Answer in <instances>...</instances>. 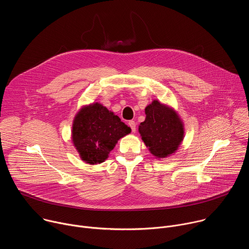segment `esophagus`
<instances>
[{"instance_id": "esophagus-1", "label": "esophagus", "mask_w": 249, "mask_h": 249, "mask_svg": "<svg viewBox=\"0 0 249 249\" xmlns=\"http://www.w3.org/2000/svg\"><path fill=\"white\" fill-rule=\"evenodd\" d=\"M128 125L130 126V128L132 129V132H136V122L135 121H133V120H131V121H129L128 122Z\"/></svg>"}]
</instances>
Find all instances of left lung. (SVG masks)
I'll list each match as a JSON object with an SVG mask.
<instances>
[{
  "label": "left lung",
  "instance_id": "left-lung-1",
  "mask_svg": "<svg viewBox=\"0 0 249 249\" xmlns=\"http://www.w3.org/2000/svg\"><path fill=\"white\" fill-rule=\"evenodd\" d=\"M145 120L139 132L149 151L157 158L167 157L177 150L184 138V127L177 113L153 101L145 107Z\"/></svg>",
  "mask_w": 249,
  "mask_h": 249
}]
</instances>
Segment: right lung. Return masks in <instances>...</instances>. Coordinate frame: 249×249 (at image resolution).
<instances>
[{
	"label": "right lung",
	"mask_w": 249,
	"mask_h": 249,
	"mask_svg": "<svg viewBox=\"0 0 249 249\" xmlns=\"http://www.w3.org/2000/svg\"><path fill=\"white\" fill-rule=\"evenodd\" d=\"M131 132L130 127L101 104L82 108L73 121L72 141L82 160L104 162L117 141Z\"/></svg>",
	"instance_id": "1"
}]
</instances>
